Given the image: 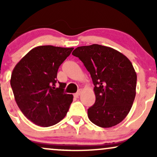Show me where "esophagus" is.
<instances>
[{
  "mask_svg": "<svg viewBox=\"0 0 157 157\" xmlns=\"http://www.w3.org/2000/svg\"><path fill=\"white\" fill-rule=\"evenodd\" d=\"M81 92H82V89H79L78 91H77V93H75L74 95H75V97H77H77H79V96H80V95Z\"/></svg>",
  "mask_w": 157,
  "mask_h": 157,
  "instance_id": "1",
  "label": "esophagus"
}]
</instances>
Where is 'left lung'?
<instances>
[{
  "mask_svg": "<svg viewBox=\"0 0 157 157\" xmlns=\"http://www.w3.org/2000/svg\"><path fill=\"white\" fill-rule=\"evenodd\" d=\"M72 55L83 63L94 86L96 101L88 109L91 122L102 128L121 122L136 96V73L131 61L121 52L98 44L77 47Z\"/></svg>",
  "mask_w": 157,
  "mask_h": 157,
  "instance_id": "left-lung-1",
  "label": "left lung"
}]
</instances>
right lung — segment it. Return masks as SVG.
Here are the masks:
<instances>
[{
    "label": "right lung",
    "mask_w": 157,
    "mask_h": 157,
    "mask_svg": "<svg viewBox=\"0 0 157 157\" xmlns=\"http://www.w3.org/2000/svg\"><path fill=\"white\" fill-rule=\"evenodd\" d=\"M74 48L40 46L30 50L16 64L10 84L16 103L35 125L48 127L67 113L73 95L63 92L66 83L56 88L58 68Z\"/></svg>",
    "instance_id": "obj_1"
}]
</instances>
